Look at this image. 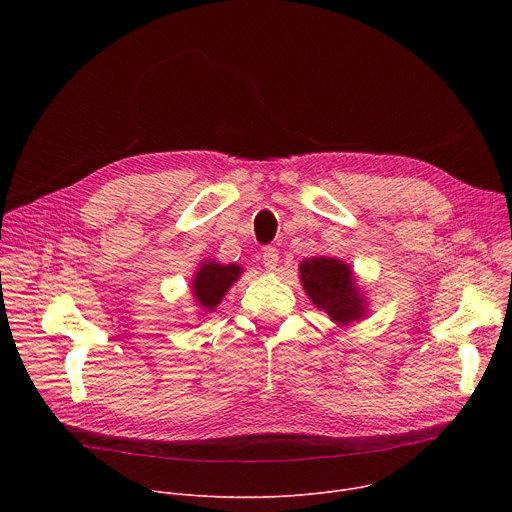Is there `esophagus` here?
Returning <instances> with one entry per match:
<instances>
[{"mask_svg":"<svg viewBox=\"0 0 512 512\" xmlns=\"http://www.w3.org/2000/svg\"><path fill=\"white\" fill-rule=\"evenodd\" d=\"M279 263V251L275 247H265L263 249V265L267 271H273Z\"/></svg>","mask_w":512,"mask_h":512,"instance_id":"obj_1","label":"esophagus"}]
</instances>
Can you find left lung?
Returning a JSON list of instances; mask_svg holds the SVG:
<instances>
[{
    "label": "left lung",
    "mask_w": 512,
    "mask_h": 512,
    "mask_svg": "<svg viewBox=\"0 0 512 512\" xmlns=\"http://www.w3.org/2000/svg\"><path fill=\"white\" fill-rule=\"evenodd\" d=\"M300 277L310 300L336 324H350L362 318L364 300L358 296L352 271L346 263L330 257L302 261Z\"/></svg>",
    "instance_id": "8db88e82"
}]
</instances>
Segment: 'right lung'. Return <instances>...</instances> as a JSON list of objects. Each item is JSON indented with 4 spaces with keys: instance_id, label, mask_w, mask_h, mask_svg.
<instances>
[{
    "instance_id": "1",
    "label": "right lung",
    "mask_w": 512,
    "mask_h": 512,
    "mask_svg": "<svg viewBox=\"0 0 512 512\" xmlns=\"http://www.w3.org/2000/svg\"><path fill=\"white\" fill-rule=\"evenodd\" d=\"M239 275H241V267L235 263L233 265L204 263L198 269L196 279L192 283L194 298L204 310L212 312L218 304H221L229 287L239 279Z\"/></svg>"
}]
</instances>
